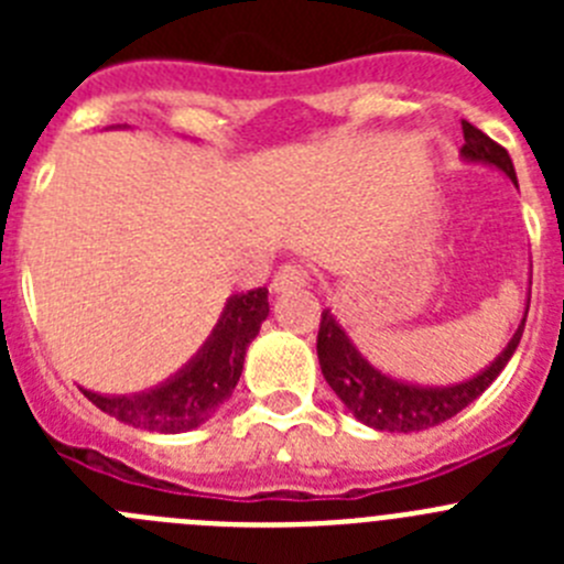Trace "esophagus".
<instances>
[{
  "label": "esophagus",
  "instance_id": "esophagus-1",
  "mask_svg": "<svg viewBox=\"0 0 564 564\" xmlns=\"http://www.w3.org/2000/svg\"><path fill=\"white\" fill-rule=\"evenodd\" d=\"M307 285V271L296 265H285L282 271L273 276L271 282V291L273 293H288V291H296V288H305Z\"/></svg>",
  "mask_w": 564,
  "mask_h": 564
}]
</instances>
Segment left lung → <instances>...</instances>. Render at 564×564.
<instances>
[{
	"instance_id": "8db88e82",
	"label": "left lung",
	"mask_w": 564,
	"mask_h": 564,
	"mask_svg": "<svg viewBox=\"0 0 564 564\" xmlns=\"http://www.w3.org/2000/svg\"><path fill=\"white\" fill-rule=\"evenodd\" d=\"M463 138H466L460 149L463 161L497 169L517 186L514 163H511V158H508L500 143L491 141L488 134H482L468 121H463ZM528 305H531V291L525 296V313H522L514 336L502 347L495 361H488V367H482L480 372H475L466 381L443 383V387L403 381V378L378 370L376 364L358 350L350 333L338 325L336 313L327 307V311H322V325H318L316 338L322 376L330 383V390L336 392L338 401L347 406V412L356 421H361L364 426L378 432H403V435L430 430V426H437V423L449 421L457 412L466 410L468 403L477 401L495 383V378L506 370V364L511 361L522 330H525Z\"/></svg>"
}]
</instances>
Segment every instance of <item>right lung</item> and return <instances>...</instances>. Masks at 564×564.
I'll return each instance as SVG.
<instances>
[{"label": "right lung", "mask_w": 564, "mask_h": 564, "mask_svg": "<svg viewBox=\"0 0 564 564\" xmlns=\"http://www.w3.org/2000/svg\"><path fill=\"white\" fill-rule=\"evenodd\" d=\"M268 313H271L268 288L234 293L228 296L212 336L166 381L154 383L143 392H132V395H104L84 387L82 392L98 410L118 417L121 423H129L134 430L163 432V435L197 430L220 410V403L231 398L242 376L248 344L257 338Z\"/></svg>", "instance_id": "1"}]
</instances>
